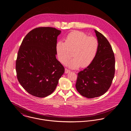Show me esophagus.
Segmentation results:
<instances>
[{
	"instance_id": "obj_1",
	"label": "esophagus",
	"mask_w": 131,
	"mask_h": 131,
	"mask_svg": "<svg viewBox=\"0 0 131 131\" xmlns=\"http://www.w3.org/2000/svg\"><path fill=\"white\" fill-rule=\"evenodd\" d=\"M70 71H70V70H69V69H67V68L65 69V73H68V72H70Z\"/></svg>"
}]
</instances>
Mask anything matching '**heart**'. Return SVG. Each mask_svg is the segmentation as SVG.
<instances>
[{"label":"heart","mask_w":131,"mask_h":131,"mask_svg":"<svg viewBox=\"0 0 131 131\" xmlns=\"http://www.w3.org/2000/svg\"><path fill=\"white\" fill-rule=\"evenodd\" d=\"M99 48V41L93 36H89L81 31H73L69 34L64 42L59 41L56 45L58 59L66 64L72 56L68 66L76 69L80 66L84 68L89 66L94 60Z\"/></svg>","instance_id":"b5f03b06"}]
</instances>
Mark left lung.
<instances>
[{"instance_id": "1", "label": "left lung", "mask_w": 131, "mask_h": 131, "mask_svg": "<svg viewBox=\"0 0 131 131\" xmlns=\"http://www.w3.org/2000/svg\"><path fill=\"white\" fill-rule=\"evenodd\" d=\"M99 41L95 58L87 68L79 72L75 84L78 92L84 97L94 98L104 95L110 88L115 72V58L107 39L95 30Z\"/></svg>"}]
</instances>
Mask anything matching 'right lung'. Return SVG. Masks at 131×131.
Listing matches in <instances>:
<instances>
[{"instance_id":"right-lung-1","label":"right lung","mask_w":131,"mask_h":131,"mask_svg":"<svg viewBox=\"0 0 131 131\" xmlns=\"http://www.w3.org/2000/svg\"><path fill=\"white\" fill-rule=\"evenodd\" d=\"M61 31L39 27L29 31L22 41L16 60L17 78L29 94L38 97L55 90L64 69L56 59V45Z\"/></svg>"}]
</instances>
